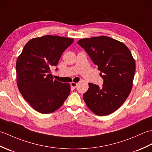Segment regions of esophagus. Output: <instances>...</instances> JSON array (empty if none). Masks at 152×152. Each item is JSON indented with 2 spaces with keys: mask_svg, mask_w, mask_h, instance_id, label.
<instances>
[{
  "mask_svg": "<svg viewBox=\"0 0 152 152\" xmlns=\"http://www.w3.org/2000/svg\"><path fill=\"white\" fill-rule=\"evenodd\" d=\"M77 86H78V83H76V82H71L70 83V86L73 88H76Z\"/></svg>",
  "mask_w": 152,
  "mask_h": 152,
  "instance_id": "1",
  "label": "esophagus"
}]
</instances>
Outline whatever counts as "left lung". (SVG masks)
I'll list each match as a JSON object with an SVG mask.
<instances>
[{"label": "left lung", "instance_id": "left-lung-1", "mask_svg": "<svg viewBox=\"0 0 152 152\" xmlns=\"http://www.w3.org/2000/svg\"><path fill=\"white\" fill-rule=\"evenodd\" d=\"M78 44L97 66L104 80L102 88L89 83L83 100L96 115L110 114L124 104L133 88L136 65L131 51L124 43L106 36L83 38Z\"/></svg>", "mask_w": 152, "mask_h": 152}]
</instances>
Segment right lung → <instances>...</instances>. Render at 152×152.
Returning <instances> with one entry per match:
<instances>
[{
    "mask_svg": "<svg viewBox=\"0 0 152 152\" xmlns=\"http://www.w3.org/2000/svg\"><path fill=\"white\" fill-rule=\"evenodd\" d=\"M73 42V38L52 35L34 38L25 45L18 57V88L36 111L52 113L69 96L70 85L53 80L50 68L57 65L64 51Z\"/></svg>",
    "mask_w": 152,
    "mask_h": 152,
    "instance_id": "add662e5",
    "label": "right lung"
}]
</instances>
